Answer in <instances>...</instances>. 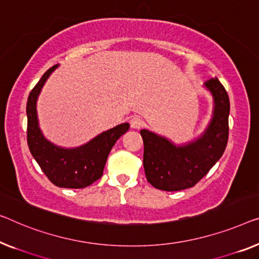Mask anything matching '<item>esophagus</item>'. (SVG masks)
Returning a JSON list of instances; mask_svg holds the SVG:
<instances>
[{"mask_svg": "<svg viewBox=\"0 0 259 259\" xmlns=\"http://www.w3.org/2000/svg\"><path fill=\"white\" fill-rule=\"evenodd\" d=\"M130 125L133 129H141L143 126V121L141 119V117L134 116L130 119Z\"/></svg>", "mask_w": 259, "mask_h": 259, "instance_id": "1", "label": "esophagus"}]
</instances>
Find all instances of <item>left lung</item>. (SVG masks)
Here are the masks:
<instances>
[{
	"instance_id": "obj_1",
	"label": "left lung",
	"mask_w": 259,
	"mask_h": 259,
	"mask_svg": "<svg viewBox=\"0 0 259 259\" xmlns=\"http://www.w3.org/2000/svg\"><path fill=\"white\" fill-rule=\"evenodd\" d=\"M204 87L213 95V117L199 138L176 145L166 137L141 130L146 179L158 190L175 192L193 187L225 152L229 135V96L218 78L206 81Z\"/></svg>"
}]
</instances>
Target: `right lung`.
<instances>
[{
	"label": "right lung",
	"instance_id": "right-lung-1",
	"mask_svg": "<svg viewBox=\"0 0 259 259\" xmlns=\"http://www.w3.org/2000/svg\"><path fill=\"white\" fill-rule=\"evenodd\" d=\"M58 66L49 68L29 94L26 103L28 145L32 157L52 184L64 188H84L101 178L108 154L118 138L129 130V123L107 130L79 148H60L46 140L38 125L37 99L46 80Z\"/></svg>",
	"mask_w": 259,
	"mask_h": 259
}]
</instances>
